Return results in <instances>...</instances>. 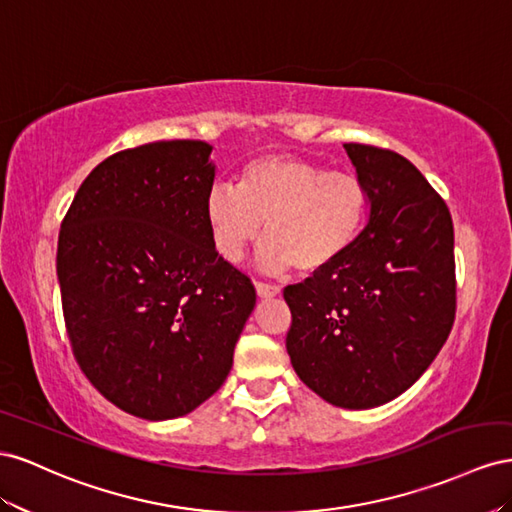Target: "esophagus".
<instances>
[{
  "label": "esophagus",
  "mask_w": 512,
  "mask_h": 512,
  "mask_svg": "<svg viewBox=\"0 0 512 512\" xmlns=\"http://www.w3.org/2000/svg\"><path fill=\"white\" fill-rule=\"evenodd\" d=\"M255 289H257L259 298H274V296L281 294L279 285H270V283H261V281L255 283Z\"/></svg>",
  "instance_id": "obj_1"
}]
</instances>
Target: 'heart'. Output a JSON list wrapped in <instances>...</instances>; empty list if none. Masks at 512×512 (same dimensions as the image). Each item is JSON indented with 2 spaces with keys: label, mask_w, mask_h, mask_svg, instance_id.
<instances>
[{
  "label": "heart",
  "mask_w": 512,
  "mask_h": 512,
  "mask_svg": "<svg viewBox=\"0 0 512 512\" xmlns=\"http://www.w3.org/2000/svg\"><path fill=\"white\" fill-rule=\"evenodd\" d=\"M369 188L352 171H328L313 160L270 154L248 163L238 186L210 188L203 214L218 257L242 261L266 223L259 266L315 276L337 266L356 246L369 216Z\"/></svg>",
  "instance_id": "1"
}]
</instances>
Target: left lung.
Listing matches in <instances>:
<instances>
[{
  "label": "left lung",
  "mask_w": 512,
  "mask_h": 512,
  "mask_svg": "<svg viewBox=\"0 0 512 512\" xmlns=\"http://www.w3.org/2000/svg\"><path fill=\"white\" fill-rule=\"evenodd\" d=\"M369 188V221L337 266L287 285V354L302 382L345 410L397 399L429 369L457 309L455 231L410 160L343 143Z\"/></svg>",
  "instance_id": "left-lung-1"
}]
</instances>
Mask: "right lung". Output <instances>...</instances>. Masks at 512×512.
Masks as SVG:
<instances>
[{"label":"right lung","instance_id":"obj_1","mask_svg":"<svg viewBox=\"0 0 512 512\" xmlns=\"http://www.w3.org/2000/svg\"><path fill=\"white\" fill-rule=\"evenodd\" d=\"M206 141L145 143L87 175L64 216L57 281L92 386L145 420L193 412L223 386L255 287L218 257L203 203Z\"/></svg>","mask_w":512,"mask_h":512}]
</instances>
